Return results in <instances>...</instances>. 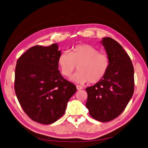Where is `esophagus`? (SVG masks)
I'll list each match as a JSON object with an SVG mask.
<instances>
[{"mask_svg":"<svg viewBox=\"0 0 148 148\" xmlns=\"http://www.w3.org/2000/svg\"><path fill=\"white\" fill-rule=\"evenodd\" d=\"M76 88H77V90H82L83 88V86L80 85H76Z\"/></svg>","mask_w":148,"mask_h":148,"instance_id":"1","label":"esophagus"}]
</instances>
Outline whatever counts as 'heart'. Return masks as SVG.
I'll return each mask as SVG.
<instances>
[{
    "mask_svg": "<svg viewBox=\"0 0 148 148\" xmlns=\"http://www.w3.org/2000/svg\"><path fill=\"white\" fill-rule=\"evenodd\" d=\"M62 75L69 77L78 65V71L71 77L72 82L83 84L99 82L108 71L110 60L106 54L99 53L97 49L88 44L77 45L70 53L63 52L57 61Z\"/></svg>",
    "mask_w": 148,
    "mask_h": 148,
    "instance_id": "obj_1",
    "label": "heart"
}]
</instances>
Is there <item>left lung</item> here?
Returning <instances> with one entry per match:
<instances>
[{"mask_svg": "<svg viewBox=\"0 0 148 148\" xmlns=\"http://www.w3.org/2000/svg\"><path fill=\"white\" fill-rule=\"evenodd\" d=\"M110 60L105 76L94 85L86 88V106L92 117L108 122L122 113L134 92V69L122 46L112 38L101 41Z\"/></svg>", "mask_w": 148, "mask_h": 148, "instance_id": "obj_1", "label": "left lung"}]
</instances>
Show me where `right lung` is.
Segmentation results:
<instances>
[{"instance_id":"add662e5","label":"right lung","mask_w":148,"mask_h":148,"mask_svg":"<svg viewBox=\"0 0 148 148\" xmlns=\"http://www.w3.org/2000/svg\"><path fill=\"white\" fill-rule=\"evenodd\" d=\"M61 53L56 43L48 47L36 45L16 62L14 90L17 99L25 114L40 124L58 120L77 90L58 70L57 61Z\"/></svg>"}]
</instances>
